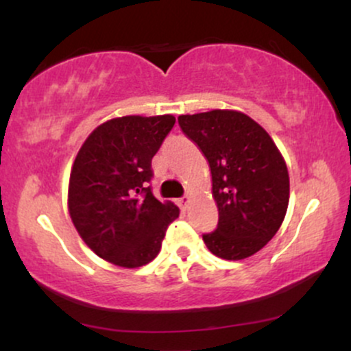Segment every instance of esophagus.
Masks as SVG:
<instances>
[{
  "label": "esophagus",
  "mask_w": 351,
  "mask_h": 351,
  "mask_svg": "<svg viewBox=\"0 0 351 351\" xmlns=\"http://www.w3.org/2000/svg\"><path fill=\"white\" fill-rule=\"evenodd\" d=\"M188 204H189V196H183V198L178 199V206L183 209V211H186Z\"/></svg>",
  "instance_id": "1"
}]
</instances>
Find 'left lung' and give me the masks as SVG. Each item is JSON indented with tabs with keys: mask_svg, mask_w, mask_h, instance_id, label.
<instances>
[{
	"mask_svg": "<svg viewBox=\"0 0 351 351\" xmlns=\"http://www.w3.org/2000/svg\"><path fill=\"white\" fill-rule=\"evenodd\" d=\"M183 134L206 156L217 204V226L203 234L215 256L239 261L279 231L289 204V173L267 132L234 110L180 115Z\"/></svg>",
	"mask_w": 351,
	"mask_h": 351,
	"instance_id": "left-lung-1",
	"label": "left lung"
}]
</instances>
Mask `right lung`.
Listing matches in <instances>:
<instances>
[{"label":"right lung","mask_w":351,"mask_h":351,"mask_svg":"<svg viewBox=\"0 0 351 351\" xmlns=\"http://www.w3.org/2000/svg\"><path fill=\"white\" fill-rule=\"evenodd\" d=\"M173 115H128L99 125L75 156L69 215L99 257L140 267L158 256L165 232L180 215L153 196L152 158L170 134Z\"/></svg>","instance_id":"obj_1"}]
</instances>
